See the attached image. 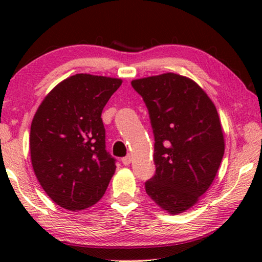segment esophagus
Wrapping results in <instances>:
<instances>
[{
	"mask_svg": "<svg viewBox=\"0 0 262 262\" xmlns=\"http://www.w3.org/2000/svg\"><path fill=\"white\" fill-rule=\"evenodd\" d=\"M130 161H132L130 155H127L126 157H123V158H122V163L125 164V165H129V164H130Z\"/></svg>",
	"mask_w": 262,
	"mask_h": 262,
	"instance_id": "obj_1",
	"label": "esophagus"
}]
</instances>
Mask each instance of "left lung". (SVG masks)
I'll return each instance as SVG.
<instances>
[{
	"label": "left lung",
	"mask_w": 262,
	"mask_h": 262,
	"mask_svg": "<svg viewBox=\"0 0 262 262\" xmlns=\"http://www.w3.org/2000/svg\"><path fill=\"white\" fill-rule=\"evenodd\" d=\"M149 111L156 173L145 183L151 200L172 215L188 210L214 181L224 135L214 103L193 79L166 73L132 81Z\"/></svg>",
	"instance_id": "8db88e82"
}]
</instances>
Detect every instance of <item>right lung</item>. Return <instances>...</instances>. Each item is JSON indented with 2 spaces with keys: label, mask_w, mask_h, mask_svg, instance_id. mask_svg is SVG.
<instances>
[{
  "label": "right lung",
  "mask_w": 262,
  "mask_h": 262,
  "mask_svg": "<svg viewBox=\"0 0 262 262\" xmlns=\"http://www.w3.org/2000/svg\"><path fill=\"white\" fill-rule=\"evenodd\" d=\"M122 79L76 74L43 98L30 133L33 171L56 205L83 210L96 205L115 172L105 149L101 112Z\"/></svg>",
  "instance_id": "obj_1"
}]
</instances>
